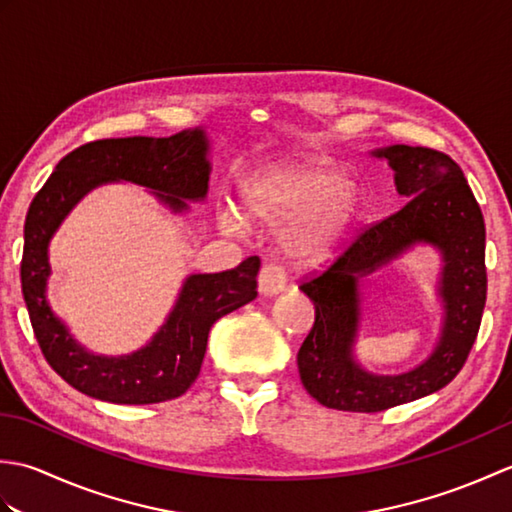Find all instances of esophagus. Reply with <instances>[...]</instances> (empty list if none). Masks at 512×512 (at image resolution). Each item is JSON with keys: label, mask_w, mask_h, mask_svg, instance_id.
Here are the masks:
<instances>
[{"label": "esophagus", "mask_w": 512, "mask_h": 512, "mask_svg": "<svg viewBox=\"0 0 512 512\" xmlns=\"http://www.w3.org/2000/svg\"><path fill=\"white\" fill-rule=\"evenodd\" d=\"M257 281H259V292L266 297H273V295H279V292L286 290L288 275L279 264H266L262 270H259Z\"/></svg>", "instance_id": "34e87169"}]
</instances>
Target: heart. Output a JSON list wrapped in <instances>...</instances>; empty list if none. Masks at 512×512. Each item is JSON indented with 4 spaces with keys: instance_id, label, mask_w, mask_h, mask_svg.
Listing matches in <instances>:
<instances>
[{
    "instance_id": "b5f03b06",
    "label": "heart",
    "mask_w": 512,
    "mask_h": 512,
    "mask_svg": "<svg viewBox=\"0 0 512 512\" xmlns=\"http://www.w3.org/2000/svg\"><path fill=\"white\" fill-rule=\"evenodd\" d=\"M363 202V189L341 169L299 162L264 169L244 187V206L250 217L270 224H290L286 246L295 257L312 259L339 239L354 222ZM222 224L242 231L244 217L224 209Z\"/></svg>"
}]
</instances>
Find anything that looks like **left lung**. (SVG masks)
Instances as JSON below:
<instances>
[{"label":"left lung","mask_w":512,"mask_h":512,"mask_svg":"<svg viewBox=\"0 0 512 512\" xmlns=\"http://www.w3.org/2000/svg\"><path fill=\"white\" fill-rule=\"evenodd\" d=\"M372 156L394 169L396 191L407 204L367 226L328 268L299 286L314 303V325L297 354L301 383L323 407L361 413L385 411L449 385L469 358L486 303L484 217L458 162L409 145L376 149ZM416 243H431L443 255L441 341L409 373L372 375L353 358L357 281Z\"/></svg>","instance_id":"1"}]
</instances>
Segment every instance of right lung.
I'll return each instance as SVG.
<instances>
[{"label": "right lung", "instance_id": "obj_1", "mask_svg": "<svg viewBox=\"0 0 512 512\" xmlns=\"http://www.w3.org/2000/svg\"><path fill=\"white\" fill-rule=\"evenodd\" d=\"M206 156L209 138L202 127L169 138L94 140L61 158L32 200L24 226L21 292L43 356L81 394L116 405H154L182 396L200 374L211 325L257 297L259 257L224 273L189 275L154 339L125 356L85 350L48 303L50 239L83 195L123 180L149 189L173 213H184L187 200L202 202L209 191Z\"/></svg>", "mask_w": 512, "mask_h": 512}]
</instances>
